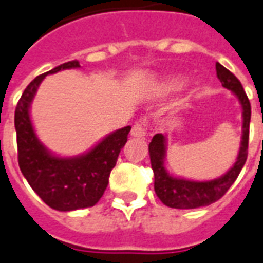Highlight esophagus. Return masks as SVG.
Wrapping results in <instances>:
<instances>
[{"mask_svg": "<svg viewBox=\"0 0 263 263\" xmlns=\"http://www.w3.org/2000/svg\"><path fill=\"white\" fill-rule=\"evenodd\" d=\"M147 121H140V123H136L131 129V136L134 138H144L146 136L147 131Z\"/></svg>", "mask_w": 263, "mask_h": 263, "instance_id": "obj_1", "label": "esophagus"}]
</instances>
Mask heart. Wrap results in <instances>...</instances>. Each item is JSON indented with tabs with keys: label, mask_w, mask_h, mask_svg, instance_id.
Segmentation results:
<instances>
[{
	"label": "heart",
	"mask_w": 263,
	"mask_h": 263,
	"mask_svg": "<svg viewBox=\"0 0 263 263\" xmlns=\"http://www.w3.org/2000/svg\"><path fill=\"white\" fill-rule=\"evenodd\" d=\"M183 86H185V80L183 78H181V77H170L163 82L162 89L166 93H174V91L181 90Z\"/></svg>",
	"instance_id": "obj_1"
}]
</instances>
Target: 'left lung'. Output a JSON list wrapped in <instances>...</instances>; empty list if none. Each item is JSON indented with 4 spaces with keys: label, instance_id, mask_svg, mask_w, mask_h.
Returning a JSON list of instances; mask_svg holds the SVG:
<instances>
[{
    "label": "left lung",
    "instance_id": "obj_1",
    "mask_svg": "<svg viewBox=\"0 0 263 263\" xmlns=\"http://www.w3.org/2000/svg\"><path fill=\"white\" fill-rule=\"evenodd\" d=\"M216 74L223 87L231 90L238 98L242 106V140L239 147L238 157L230 170L219 178L211 181H192L178 178L168 174L165 167L166 159V138L162 134L154 136L148 144L151 167L154 170V189L165 205L177 209H194L200 206L211 205L212 202L221 198L231 185L238 178L239 173L246 163L249 150V128L251 119V106L242 83L220 63H216Z\"/></svg>",
    "mask_w": 263,
    "mask_h": 263
}]
</instances>
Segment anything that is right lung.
Instances as JSON below:
<instances>
[{
  "instance_id": "obj_1",
  "label": "right lung",
  "mask_w": 263,
  "mask_h": 263,
  "mask_svg": "<svg viewBox=\"0 0 263 263\" xmlns=\"http://www.w3.org/2000/svg\"><path fill=\"white\" fill-rule=\"evenodd\" d=\"M80 62H66L37 76L17 102L14 128L17 134L18 166L36 194L52 209L69 212L96 205L105 192L112 168L127 143L131 127L127 125L106 135L91 150L77 157H58L48 151L32 125L31 104L37 87L48 74L78 69Z\"/></svg>"
}]
</instances>
